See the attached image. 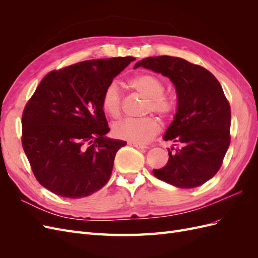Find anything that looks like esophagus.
Segmentation results:
<instances>
[{
    "instance_id": "obj_1",
    "label": "esophagus",
    "mask_w": 258,
    "mask_h": 258,
    "mask_svg": "<svg viewBox=\"0 0 258 258\" xmlns=\"http://www.w3.org/2000/svg\"><path fill=\"white\" fill-rule=\"evenodd\" d=\"M128 144H129V145H132V146H135V147H137V148H147V146H146V145H144V144H141V143L129 142Z\"/></svg>"
}]
</instances>
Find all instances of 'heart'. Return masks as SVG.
<instances>
[{
  "label": "heart",
  "instance_id": "heart-1",
  "mask_svg": "<svg viewBox=\"0 0 258 258\" xmlns=\"http://www.w3.org/2000/svg\"><path fill=\"white\" fill-rule=\"evenodd\" d=\"M130 87L147 99L144 113H155L168 119L176 110L174 97L165 92V83L154 74L143 73L130 81ZM122 93L117 83L112 82L104 88L101 96V106L104 113L116 118L120 115ZM160 131V122L153 116L142 118H126L116 121L112 126L113 135L129 142L146 143Z\"/></svg>",
  "mask_w": 258,
  "mask_h": 258
}]
</instances>
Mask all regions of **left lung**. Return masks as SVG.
Returning a JSON list of instances; mask_svg holds the SVG:
<instances>
[{"instance_id": "obj_1", "label": "left lung", "mask_w": 258, "mask_h": 258, "mask_svg": "<svg viewBox=\"0 0 258 258\" xmlns=\"http://www.w3.org/2000/svg\"><path fill=\"white\" fill-rule=\"evenodd\" d=\"M139 67L169 77L177 93L176 114L163 140L178 147L169 150L166 167L154 169V175L181 188L205 184L220 170L230 144L231 111L220 82L178 57H148Z\"/></svg>"}]
</instances>
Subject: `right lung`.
<instances>
[{
	"label": "right lung",
	"mask_w": 258,
	"mask_h": 258,
	"mask_svg": "<svg viewBox=\"0 0 258 258\" xmlns=\"http://www.w3.org/2000/svg\"><path fill=\"white\" fill-rule=\"evenodd\" d=\"M134 57L86 60L53 70L22 112L21 142L42 186L61 197L89 196L107 183L117 151L101 96Z\"/></svg>",
	"instance_id": "right-lung-1"
}]
</instances>
